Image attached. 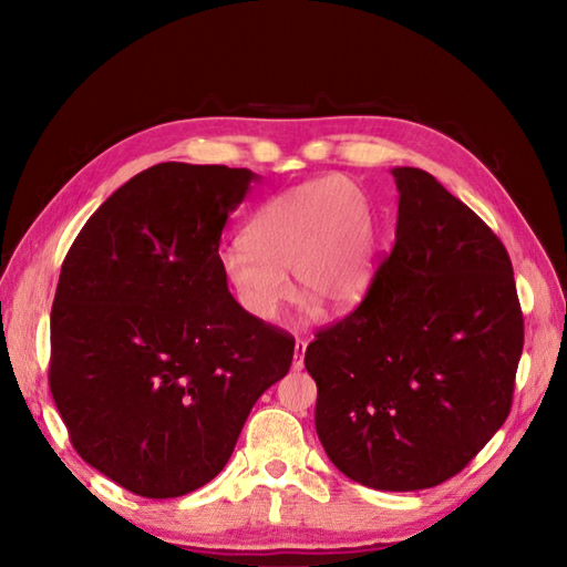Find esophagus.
I'll use <instances>...</instances> for the list:
<instances>
[{"label":"esophagus","instance_id":"esophagus-1","mask_svg":"<svg viewBox=\"0 0 567 567\" xmlns=\"http://www.w3.org/2000/svg\"><path fill=\"white\" fill-rule=\"evenodd\" d=\"M305 353H307V341L297 339V343H295V360H292V368L295 370H302L305 368Z\"/></svg>","mask_w":567,"mask_h":567}]
</instances>
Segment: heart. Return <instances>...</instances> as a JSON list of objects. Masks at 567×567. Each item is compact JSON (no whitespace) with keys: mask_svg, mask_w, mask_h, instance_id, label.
Here are the masks:
<instances>
[{"mask_svg":"<svg viewBox=\"0 0 567 567\" xmlns=\"http://www.w3.org/2000/svg\"><path fill=\"white\" fill-rule=\"evenodd\" d=\"M378 265V226L351 179L327 175L270 197L244 240L221 250V272L252 319L272 321L295 290L327 315L365 297Z\"/></svg>","mask_w":567,"mask_h":567,"instance_id":"obj_1","label":"heart"}]
</instances>
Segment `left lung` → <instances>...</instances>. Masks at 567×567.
Listing matches in <instances>:
<instances>
[{
  "label": "left lung",
  "mask_w": 567,
  "mask_h": 567,
  "mask_svg": "<svg viewBox=\"0 0 567 567\" xmlns=\"http://www.w3.org/2000/svg\"><path fill=\"white\" fill-rule=\"evenodd\" d=\"M390 256L351 315L317 331V433L355 483L412 492L461 473L507 421L524 317L507 248L419 167H394Z\"/></svg>",
  "instance_id": "obj_1"
}]
</instances>
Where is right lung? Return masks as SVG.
I'll list each match as a JSON object with an SVG mask.
<instances>
[{
    "mask_svg": "<svg viewBox=\"0 0 567 567\" xmlns=\"http://www.w3.org/2000/svg\"><path fill=\"white\" fill-rule=\"evenodd\" d=\"M246 167L158 163L82 226L60 268L48 384L84 463L148 499L221 473L295 339L228 292L221 231Z\"/></svg>",
    "mask_w": 567,
    "mask_h": 567,
    "instance_id": "1",
    "label": "right lung"
}]
</instances>
